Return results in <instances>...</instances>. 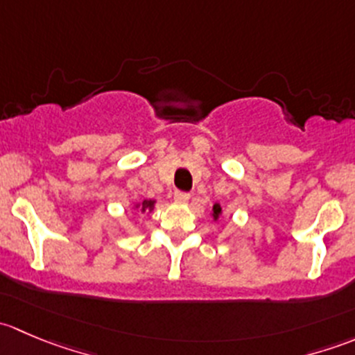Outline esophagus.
I'll list each match as a JSON object with an SVG mask.
<instances>
[{
    "label": "esophagus",
    "instance_id": "1",
    "mask_svg": "<svg viewBox=\"0 0 355 355\" xmlns=\"http://www.w3.org/2000/svg\"><path fill=\"white\" fill-rule=\"evenodd\" d=\"M191 199V196L187 194V192H175V200H177V202H180V204H184V202H187V200Z\"/></svg>",
    "mask_w": 355,
    "mask_h": 355
}]
</instances>
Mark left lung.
Masks as SVG:
<instances>
[{
  "label": "left lung",
  "instance_id": "8db88e82",
  "mask_svg": "<svg viewBox=\"0 0 355 355\" xmlns=\"http://www.w3.org/2000/svg\"><path fill=\"white\" fill-rule=\"evenodd\" d=\"M221 214H223V209H221L220 204L216 202V204H214V206H213V209H211V216H213L214 221H218V220H220Z\"/></svg>",
  "mask_w": 355,
  "mask_h": 355
}]
</instances>
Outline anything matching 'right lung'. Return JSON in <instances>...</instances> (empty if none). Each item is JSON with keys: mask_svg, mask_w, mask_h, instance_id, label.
I'll return each instance as SVG.
<instances>
[{"mask_svg": "<svg viewBox=\"0 0 355 355\" xmlns=\"http://www.w3.org/2000/svg\"><path fill=\"white\" fill-rule=\"evenodd\" d=\"M155 204H156V200L155 199H144V200H141V202H135L134 206V209L135 211H139V213H149L151 214L153 211H155Z\"/></svg>", "mask_w": 355, "mask_h": 355, "instance_id": "1", "label": "right lung"}]
</instances>
